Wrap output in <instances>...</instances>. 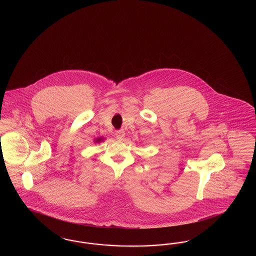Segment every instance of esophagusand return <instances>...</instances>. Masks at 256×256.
I'll use <instances>...</instances> for the list:
<instances>
[{
    "instance_id": "esophagus-1",
    "label": "esophagus",
    "mask_w": 256,
    "mask_h": 256,
    "mask_svg": "<svg viewBox=\"0 0 256 256\" xmlns=\"http://www.w3.org/2000/svg\"><path fill=\"white\" fill-rule=\"evenodd\" d=\"M124 130H117L116 132V139L117 140H123L124 139Z\"/></svg>"
}]
</instances>
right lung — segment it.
<instances>
[{
    "label": "right lung",
    "mask_w": 256,
    "mask_h": 256,
    "mask_svg": "<svg viewBox=\"0 0 256 256\" xmlns=\"http://www.w3.org/2000/svg\"><path fill=\"white\" fill-rule=\"evenodd\" d=\"M103 138H96V139L94 140V142H100L103 140Z\"/></svg>",
    "instance_id": "1"
}]
</instances>
